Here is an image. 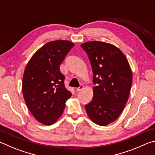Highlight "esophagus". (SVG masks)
<instances>
[{
	"label": "esophagus",
	"mask_w": 155,
	"mask_h": 155,
	"mask_svg": "<svg viewBox=\"0 0 155 155\" xmlns=\"http://www.w3.org/2000/svg\"><path fill=\"white\" fill-rule=\"evenodd\" d=\"M83 88H84V86H83V85H80V86H79V87L76 88V91H77L78 92H79V91H80L81 90H82Z\"/></svg>",
	"instance_id": "obj_1"
}]
</instances>
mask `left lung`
Listing matches in <instances>:
<instances>
[{
  "instance_id": "1",
  "label": "left lung",
  "mask_w": 155,
  "mask_h": 155,
  "mask_svg": "<svg viewBox=\"0 0 155 155\" xmlns=\"http://www.w3.org/2000/svg\"><path fill=\"white\" fill-rule=\"evenodd\" d=\"M90 60L93 72V97L85 105L92 121L107 125L118 118L127 102L132 73L125 56L116 46L101 41L81 45Z\"/></svg>"
}]
</instances>
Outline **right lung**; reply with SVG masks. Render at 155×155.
<instances>
[{"instance_id": "right-lung-1", "label": "right lung", "mask_w": 155, "mask_h": 155, "mask_svg": "<svg viewBox=\"0 0 155 155\" xmlns=\"http://www.w3.org/2000/svg\"><path fill=\"white\" fill-rule=\"evenodd\" d=\"M74 44L65 40L47 43L27 64L22 79V93L27 107L37 120L54 124L63 113L71 93L64 86L60 65Z\"/></svg>"}]
</instances>
